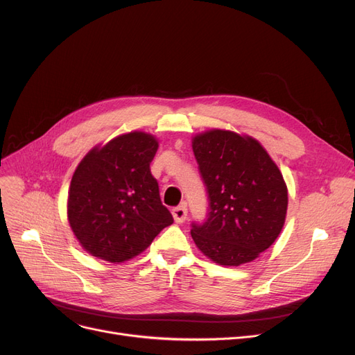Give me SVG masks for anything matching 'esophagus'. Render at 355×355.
Here are the masks:
<instances>
[{"mask_svg":"<svg viewBox=\"0 0 355 355\" xmlns=\"http://www.w3.org/2000/svg\"><path fill=\"white\" fill-rule=\"evenodd\" d=\"M173 217L175 223H182L185 218H187V209H185V206H178L173 209Z\"/></svg>","mask_w":355,"mask_h":355,"instance_id":"34e87169","label":"esophagus"}]
</instances>
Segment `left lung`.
Returning <instances> with one entry per match:
<instances>
[{
  "label": "left lung",
  "mask_w": 355,
  "mask_h": 355,
  "mask_svg": "<svg viewBox=\"0 0 355 355\" xmlns=\"http://www.w3.org/2000/svg\"><path fill=\"white\" fill-rule=\"evenodd\" d=\"M209 198L204 223L193 221L197 248L213 262H252L281 233L288 209L284 177L265 148L250 137L213 129L193 139Z\"/></svg>",
  "instance_id": "left-lung-1"
}]
</instances>
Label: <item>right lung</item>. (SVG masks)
I'll return each instance as SVG.
<instances>
[{"label": "right lung", "mask_w": 355, "mask_h": 355, "mask_svg": "<svg viewBox=\"0 0 355 355\" xmlns=\"http://www.w3.org/2000/svg\"><path fill=\"white\" fill-rule=\"evenodd\" d=\"M158 149L145 132H129L93 148L73 174L67 217L82 248L121 263L144 252L173 225L149 164Z\"/></svg>", "instance_id": "1"}]
</instances>
